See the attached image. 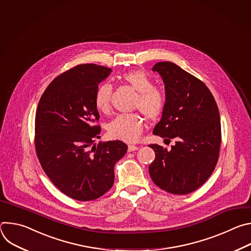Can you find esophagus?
I'll list each match as a JSON object with an SVG mask.
<instances>
[{"label":"esophagus","mask_w":251,"mask_h":251,"mask_svg":"<svg viewBox=\"0 0 251 251\" xmlns=\"http://www.w3.org/2000/svg\"><path fill=\"white\" fill-rule=\"evenodd\" d=\"M136 150H138L137 146H134V145H129L128 146V152H133V151H136Z\"/></svg>","instance_id":"34e87169"}]
</instances>
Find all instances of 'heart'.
Returning <instances> with one entry per match:
<instances>
[{
  "mask_svg": "<svg viewBox=\"0 0 251 251\" xmlns=\"http://www.w3.org/2000/svg\"><path fill=\"white\" fill-rule=\"evenodd\" d=\"M123 80L129 84L138 95L135 100V108L139 109L147 119L155 120L163 112L166 104L164 93L154 87L152 79L141 70L131 71L123 75ZM112 85L103 82L98 85L94 95L96 108L101 112H107L110 108ZM143 131V119L137 113L120 114L109 125V135L125 142H135Z\"/></svg>",
  "mask_w": 251,
  "mask_h": 251,
  "instance_id": "obj_1",
  "label": "heart"
}]
</instances>
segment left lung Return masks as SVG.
<instances>
[{
  "label": "left lung",
  "instance_id": "1",
  "mask_svg": "<svg viewBox=\"0 0 251 251\" xmlns=\"http://www.w3.org/2000/svg\"><path fill=\"white\" fill-rule=\"evenodd\" d=\"M153 71L165 84L166 104L153 134L175 140L167 150L149 145L156 154L149 166L152 181L174 195L199 189L217 166L222 142L221 117L216 100L206 85L170 61L156 63Z\"/></svg>",
  "mask_w": 251,
  "mask_h": 251
}]
</instances>
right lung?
Wrapping results in <instances>:
<instances>
[{"instance_id":"obj_1","label":"right lung","mask_w":251,"mask_h":251,"mask_svg":"<svg viewBox=\"0 0 251 251\" xmlns=\"http://www.w3.org/2000/svg\"><path fill=\"white\" fill-rule=\"evenodd\" d=\"M111 68L80 64L54 78L42 95L35 114L34 145L53 185L67 197L92 201L114 183V166L127 152L122 141L100 142L94 103L98 84Z\"/></svg>"}]
</instances>
